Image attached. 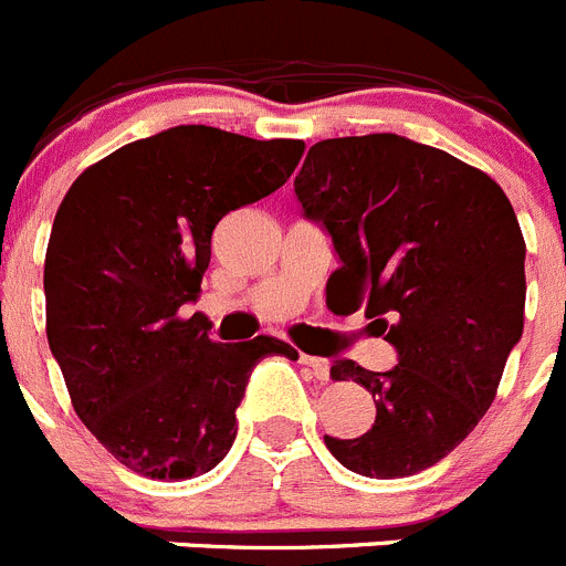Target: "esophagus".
<instances>
[{
    "label": "esophagus",
    "mask_w": 566,
    "mask_h": 566,
    "mask_svg": "<svg viewBox=\"0 0 566 566\" xmlns=\"http://www.w3.org/2000/svg\"><path fill=\"white\" fill-rule=\"evenodd\" d=\"M300 365L308 367L311 373H314V378H319V381H328L331 376V365L325 359H319V356H308V354H300Z\"/></svg>",
    "instance_id": "34e87169"
}]
</instances>
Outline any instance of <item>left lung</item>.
Returning <instances> with one entry per match:
<instances>
[{
    "mask_svg": "<svg viewBox=\"0 0 566 566\" xmlns=\"http://www.w3.org/2000/svg\"><path fill=\"white\" fill-rule=\"evenodd\" d=\"M294 193L334 241V314L365 311L398 365L331 367L376 401L359 438L325 446L376 480L418 474L458 449L489 412L525 325V238L511 201L483 170L398 134L311 145Z\"/></svg>",
    "mask_w": 566,
    "mask_h": 566,
    "instance_id": "obj_1",
    "label": "left lung"
}]
</instances>
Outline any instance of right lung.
<instances>
[{
    "label": "right lung",
    "instance_id": "right-lung-1",
    "mask_svg": "<svg viewBox=\"0 0 566 566\" xmlns=\"http://www.w3.org/2000/svg\"><path fill=\"white\" fill-rule=\"evenodd\" d=\"M300 139L176 126L83 170L46 243V339L77 418L126 469L190 480L221 463L235 409L272 336L212 342L196 303L210 238L230 210L286 185Z\"/></svg>",
    "mask_w": 566,
    "mask_h": 566
}]
</instances>
